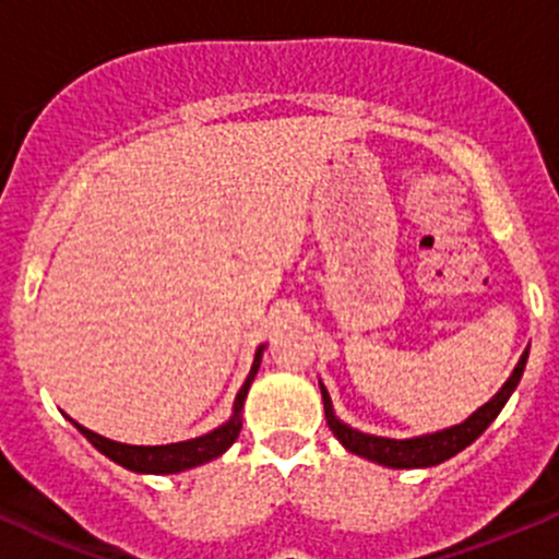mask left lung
Returning <instances> with one entry per match:
<instances>
[{
	"instance_id": "1",
	"label": "left lung",
	"mask_w": 559,
	"mask_h": 559,
	"mask_svg": "<svg viewBox=\"0 0 559 559\" xmlns=\"http://www.w3.org/2000/svg\"><path fill=\"white\" fill-rule=\"evenodd\" d=\"M525 364H527V353L522 355L520 364L514 368V373H511L509 382L498 390V395H495L492 401H487L481 408H476L465 423L454 425V428L439 430V433L419 436V439H406V441L368 436V433H360V430L349 428V425H344L342 419H336V414H333L328 390L320 388L322 404H325L328 428L333 430V436H336L349 452L360 454V457L366 460H373V463L379 465H388V468H428V465H439L444 463V460L454 457L457 452H463L468 444H474V441L490 428L492 419L498 417L500 408L506 406V401L511 399V393H514L516 384H520Z\"/></svg>"
}]
</instances>
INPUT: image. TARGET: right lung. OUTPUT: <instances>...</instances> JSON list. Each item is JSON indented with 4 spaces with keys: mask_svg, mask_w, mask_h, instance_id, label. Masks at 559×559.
Masks as SVG:
<instances>
[{
    "mask_svg": "<svg viewBox=\"0 0 559 559\" xmlns=\"http://www.w3.org/2000/svg\"><path fill=\"white\" fill-rule=\"evenodd\" d=\"M261 353L263 347H258L255 364H252L250 377L241 384L237 401H234V417L228 419L226 425L215 428L212 433L199 436V439L180 441V444H164V447H131V444H118V441H109L105 436L94 433V430L83 428V425L74 423V428L91 441L102 454H107L109 460H115L123 468L136 471V474H177V471L193 468V465L210 463V460L221 457L234 441L239 439L241 430V406H245L247 390H250L252 377L258 373V366H261Z\"/></svg>",
    "mask_w": 559,
    "mask_h": 559,
    "instance_id": "1",
    "label": "right lung"
}]
</instances>
